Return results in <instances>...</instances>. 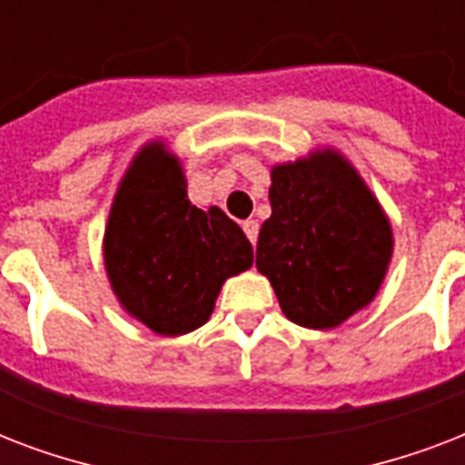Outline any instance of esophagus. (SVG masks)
<instances>
[{"mask_svg":"<svg viewBox=\"0 0 465 465\" xmlns=\"http://www.w3.org/2000/svg\"><path fill=\"white\" fill-rule=\"evenodd\" d=\"M258 229H261V224H258L255 219H246V222H243V232H246V236L251 243H255V241H258Z\"/></svg>","mask_w":465,"mask_h":465,"instance_id":"esophagus-1","label":"esophagus"}]
</instances>
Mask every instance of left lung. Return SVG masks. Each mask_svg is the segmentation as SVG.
<instances>
[{"label": "left lung", "instance_id": "1", "mask_svg": "<svg viewBox=\"0 0 465 465\" xmlns=\"http://www.w3.org/2000/svg\"><path fill=\"white\" fill-rule=\"evenodd\" d=\"M272 214L258 233L255 268L284 316L332 328L374 299L389 268V219L350 163L332 152L272 168Z\"/></svg>", "mask_w": 465, "mask_h": 465}]
</instances>
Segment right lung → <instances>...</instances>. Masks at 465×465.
I'll return each mask as SVG.
<instances>
[{"label":"right lung","mask_w":465,"mask_h":465,"mask_svg":"<svg viewBox=\"0 0 465 465\" xmlns=\"http://www.w3.org/2000/svg\"><path fill=\"white\" fill-rule=\"evenodd\" d=\"M253 265V246L219 207L190 204L178 161L142 149L120 183L105 229V270L120 304L159 335L200 328L226 277Z\"/></svg>","instance_id":"1"}]
</instances>
